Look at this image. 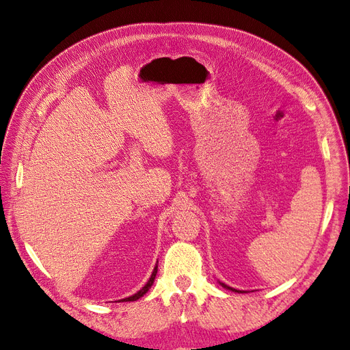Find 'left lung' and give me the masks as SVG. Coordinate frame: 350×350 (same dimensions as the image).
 Instances as JSON below:
<instances>
[{"mask_svg": "<svg viewBox=\"0 0 350 350\" xmlns=\"http://www.w3.org/2000/svg\"><path fill=\"white\" fill-rule=\"evenodd\" d=\"M221 286H224V288H226V289H229V291H235V289H232V288H229L228 284H225V283H220ZM235 292H238V291H235Z\"/></svg>", "mask_w": 350, "mask_h": 350, "instance_id": "left-lung-1", "label": "left lung"}]
</instances>
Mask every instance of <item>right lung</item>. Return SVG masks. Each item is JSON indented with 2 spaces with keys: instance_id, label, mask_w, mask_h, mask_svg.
<instances>
[{
  "instance_id": "1",
  "label": "right lung",
  "mask_w": 350,
  "mask_h": 350,
  "mask_svg": "<svg viewBox=\"0 0 350 350\" xmlns=\"http://www.w3.org/2000/svg\"><path fill=\"white\" fill-rule=\"evenodd\" d=\"M156 273H157V266L154 267V270H153V273H152V276H150L149 282H147V283L144 284V288H142L139 292L134 293L133 296H129V298H125V299H122V301H124V302H129V301H137V299H140L142 296H144V295H146V292L149 291V289H150V286L153 284L154 278H156Z\"/></svg>"
}]
</instances>
